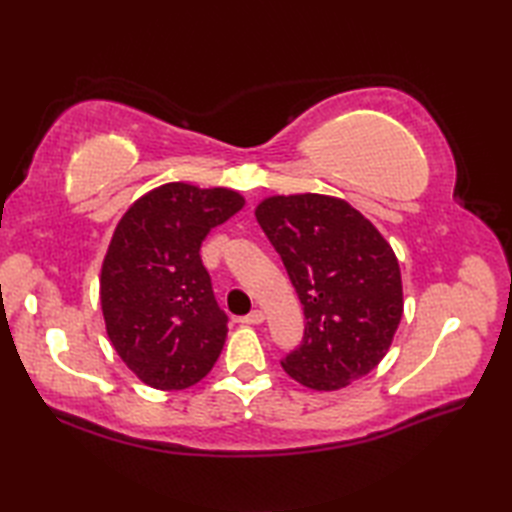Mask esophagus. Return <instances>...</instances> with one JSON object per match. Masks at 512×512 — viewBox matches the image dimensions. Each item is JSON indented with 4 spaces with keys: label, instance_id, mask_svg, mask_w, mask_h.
<instances>
[{
    "label": "esophagus",
    "instance_id": "obj_1",
    "mask_svg": "<svg viewBox=\"0 0 512 512\" xmlns=\"http://www.w3.org/2000/svg\"><path fill=\"white\" fill-rule=\"evenodd\" d=\"M264 312L262 310H253L250 314H246V317H242L239 319V323L242 325H259V323H264Z\"/></svg>",
    "mask_w": 512,
    "mask_h": 512
}]
</instances>
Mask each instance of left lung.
I'll use <instances>...</instances> for the list:
<instances>
[{"label": "left lung", "instance_id": "left-lung-1", "mask_svg": "<svg viewBox=\"0 0 512 512\" xmlns=\"http://www.w3.org/2000/svg\"><path fill=\"white\" fill-rule=\"evenodd\" d=\"M255 215L306 314L301 345L281 361L286 374L334 391L372 372L402 319L400 266L387 239L332 195H273Z\"/></svg>", "mask_w": 512, "mask_h": 512}]
</instances>
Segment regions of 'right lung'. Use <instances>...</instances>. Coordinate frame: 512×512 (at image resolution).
I'll return each mask as SVG.
<instances>
[{
	"instance_id": "add662e5",
	"label": "right lung",
	"mask_w": 512,
	"mask_h": 512,
	"mask_svg": "<svg viewBox=\"0 0 512 512\" xmlns=\"http://www.w3.org/2000/svg\"><path fill=\"white\" fill-rule=\"evenodd\" d=\"M242 206L233 189L169 182L118 222L101 268V308L116 354L145 385L187 389L213 369L228 317L200 246Z\"/></svg>"
}]
</instances>
